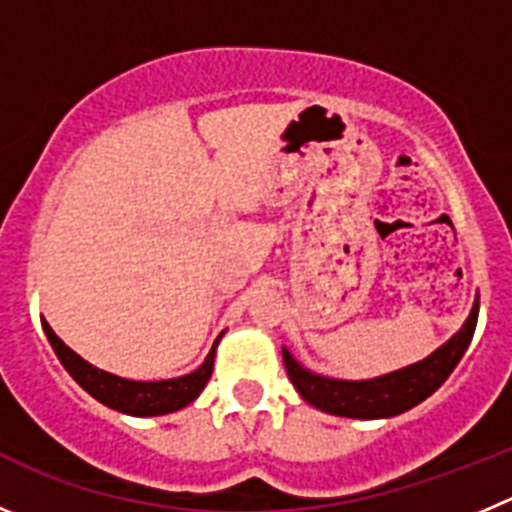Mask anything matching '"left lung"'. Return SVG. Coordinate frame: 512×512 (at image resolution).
Here are the masks:
<instances>
[{"mask_svg":"<svg viewBox=\"0 0 512 512\" xmlns=\"http://www.w3.org/2000/svg\"><path fill=\"white\" fill-rule=\"evenodd\" d=\"M480 296H475L470 316L460 326L455 337L447 339L442 347H437L430 357L422 362L410 364V367L394 369V372L382 374L374 379H334L324 374L309 372L304 364L296 362L289 349L284 352L286 374L296 392L316 410L326 415L352 417V420H384V417L402 415L420 405L422 399L430 397L432 392L442 387L457 362L462 359L465 349L470 347V339L478 324Z\"/></svg>","mask_w":512,"mask_h":512,"instance_id":"left-lung-1","label":"left lung"}]
</instances>
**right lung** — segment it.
<instances>
[{"label":"right lung","instance_id":"obj_1","mask_svg":"<svg viewBox=\"0 0 512 512\" xmlns=\"http://www.w3.org/2000/svg\"><path fill=\"white\" fill-rule=\"evenodd\" d=\"M42 329H45L47 339H50L52 349H55L57 359L62 362V367L70 372V377L85 389L87 394L102 402L110 410H118L123 415L133 417H158V415H170L175 410H183L203 392V387L208 384L213 374V359H216V349L221 337L213 342L211 352L203 359V364L198 369H193L191 374H183V377L173 379H158V382H138V379H125L118 374H110L105 369L92 367L90 362L80 357V354L72 352L55 332L52 326L42 319Z\"/></svg>","mask_w":512,"mask_h":512}]
</instances>
